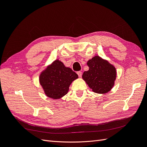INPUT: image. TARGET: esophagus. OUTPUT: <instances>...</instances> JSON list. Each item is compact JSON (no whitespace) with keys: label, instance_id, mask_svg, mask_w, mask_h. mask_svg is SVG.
Here are the masks:
<instances>
[{"label":"esophagus","instance_id":"obj_1","mask_svg":"<svg viewBox=\"0 0 147 147\" xmlns=\"http://www.w3.org/2000/svg\"><path fill=\"white\" fill-rule=\"evenodd\" d=\"M77 74H78L79 77H82V72H80V71H78V72H77Z\"/></svg>","mask_w":147,"mask_h":147}]
</instances>
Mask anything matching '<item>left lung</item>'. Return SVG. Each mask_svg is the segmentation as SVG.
Listing matches in <instances>:
<instances>
[{
  "mask_svg": "<svg viewBox=\"0 0 147 147\" xmlns=\"http://www.w3.org/2000/svg\"><path fill=\"white\" fill-rule=\"evenodd\" d=\"M89 70L84 72L82 78L93 92L105 94L112 90L117 77L115 67L99 56L87 62Z\"/></svg>",
  "mask_w": 147,
  "mask_h": 147,
  "instance_id": "8db88e82",
  "label": "left lung"
}]
</instances>
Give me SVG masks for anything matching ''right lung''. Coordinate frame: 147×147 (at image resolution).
I'll return each mask as SVG.
<instances>
[{
    "label": "right lung",
    "instance_id": "right-lung-1",
    "mask_svg": "<svg viewBox=\"0 0 147 147\" xmlns=\"http://www.w3.org/2000/svg\"><path fill=\"white\" fill-rule=\"evenodd\" d=\"M78 77L72 69L56 59L42 71L39 82L47 96L59 99L67 94L70 84Z\"/></svg>",
    "mask_w": 147,
    "mask_h": 147
}]
</instances>
